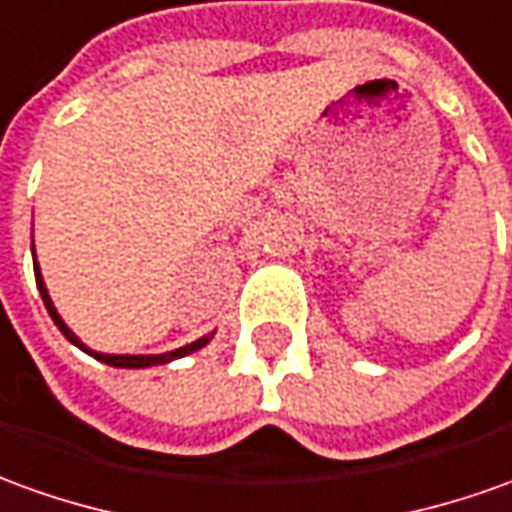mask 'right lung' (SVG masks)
Listing matches in <instances>:
<instances>
[{
  "instance_id": "1",
  "label": "right lung",
  "mask_w": 512,
  "mask_h": 512,
  "mask_svg": "<svg viewBox=\"0 0 512 512\" xmlns=\"http://www.w3.org/2000/svg\"><path fill=\"white\" fill-rule=\"evenodd\" d=\"M35 256V250H33ZM33 267H35V284H38V292H41V298H44V306H47L49 317L55 320V326L61 329V334L69 340L72 345H77L80 351H86L88 357L100 359V362H105V365H111V368H153V365H167V362H172V359H181V357H189V354H195V351H200L203 345H209V340L214 337V331L211 334H206V337H200V340H195V343L183 345V348H175V351H167V354H102V351H91L77 334H74L66 323H63V317L58 315V309H55V303H52V298H49L47 292V284H44V276H41V267H38V259H33Z\"/></svg>"
}]
</instances>
